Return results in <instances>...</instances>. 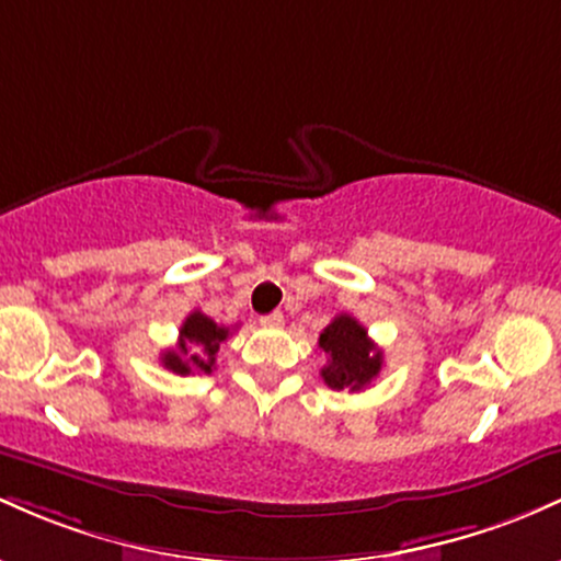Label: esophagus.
<instances>
[{
    "label": "esophagus",
    "instance_id": "esophagus-1",
    "mask_svg": "<svg viewBox=\"0 0 561 561\" xmlns=\"http://www.w3.org/2000/svg\"><path fill=\"white\" fill-rule=\"evenodd\" d=\"M262 323H264V325H270V329H280V325L286 323V320H283V312H280V310H275V312L264 314Z\"/></svg>",
    "mask_w": 561,
    "mask_h": 561
}]
</instances>
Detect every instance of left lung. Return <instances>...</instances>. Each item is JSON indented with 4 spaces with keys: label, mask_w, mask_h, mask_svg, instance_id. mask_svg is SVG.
Masks as SVG:
<instances>
[{
    "label": "left lung",
    "mask_w": 561,
    "mask_h": 561,
    "mask_svg": "<svg viewBox=\"0 0 561 561\" xmlns=\"http://www.w3.org/2000/svg\"><path fill=\"white\" fill-rule=\"evenodd\" d=\"M318 347L329 355L320 376L331 389L360 392L379 376L383 352L376 347L365 325L357 323L347 312L336 314L318 339Z\"/></svg>",
    "instance_id": "obj_1"
}]
</instances>
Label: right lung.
<instances>
[{
  "instance_id": "add662e5",
  "label": "right lung",
  "mask_w": 561,
  "mask_h": 561,
  "mask_svg": "<svg viewBox=\"0 0 561 561\" xmlns=\"http://www.w3.org/2000/svg\"><path fill=\"white\" fill-rule=\"evenodd\" d=\"M230 336V329L217 325L201 310H193L180 329L178 347L161 352L163 368L172 374H211L214 360H217L219 344Z\"/></svg>"
}]
</instances>
